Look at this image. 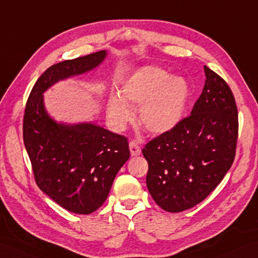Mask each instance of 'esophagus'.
Instances as JSON below:
<instances>
[{
    "mask_svg": "<svg viewBox=\"0 0 258 258\" xmlns=\"http://www.w3.org/2000/svg\"><path fill=\"white\" fill-rule=\"evenodd\" d=\"M130 151L132 156H139L141 154V148L136 142H130Z\"/></svg>",
    "mask_w": 258,
    "mask_h": 258,
    "instance_id": "esophagus-1",
    "label": "esophagus"
}]
</instances>
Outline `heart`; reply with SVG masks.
Listing matches in <instances>:
<instances>
[{
    "mask_svg": "<svg viewBox=\"0 0 258 258\" xmlns=\"http://www.w3.org/2000/svg\"><path fill=\"white\" fill-rule=\"evenodd\" d=\"M189 93L184 78L172 77L163 68L145 66L124 82L121 97H110L106 115L113 126L123 130L134 117L131 106L141 105L142 126L155 135L166 134L181 122Z\"/></svg>",
    "mask_w": 258,
    "mask_h": 258,
    "instance_id": "obj_1",
    "label": "heart"
}]
</instances>
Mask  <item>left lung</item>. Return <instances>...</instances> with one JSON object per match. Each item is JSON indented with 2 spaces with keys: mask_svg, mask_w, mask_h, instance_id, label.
I'll list each match as a JSON object with an SVG mask.
<instances>
[{
  "mask_svg": "<svg viewBox=\"0 0 258 258\" xmlns=\"http://www.w3.org/2000/svg\"><path fill=\"white\" fill-rule=\"evenodd\" d=\"M206 83L188 117L143 148L146 184L167 212H181L203 201L234 161L237 107L227 83L205 66Z\"/></svg>",
  "mask_w": 258,
  "mask_h": 258,
  "instance_id": "1",
  "label": "left lung"
}]
</instances>
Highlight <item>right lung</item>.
Returning a JSON list of instances; mask_svg holds the SVG:
<instances>
[{
  "label": "right lung",
  "instance_id": "right-lung-1",
  "mask_svg": "<svg viewBox=\"0 0 258 258\" xmlns=\"http://www.w3.org/2000/svg\"><path fill=\"white\" fill-rule=\"evenodd\" d=\"M106 55L100 50L48 68L33 87L24 114L23 139L36 183L77 214H90L103 205L116 173L130 158L128 142L91 122H56L45 109L44 92L58 81L98 67Z\"/></svg>",
  "mask_w": 258,
  "mask_h": 258
}]
</instances>
